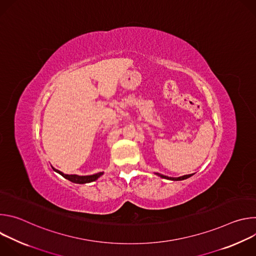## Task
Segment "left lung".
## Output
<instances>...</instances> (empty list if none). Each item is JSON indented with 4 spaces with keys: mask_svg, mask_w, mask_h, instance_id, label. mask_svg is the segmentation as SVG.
I'll list each match as a JSON object with an SVG mask.
<instances>
[{
    "mask_svg": "<svg viewBox=\"0 0 256 256\" xmlns=\"http://www.w3.org/2000/svg\"><path fill=\"white\" fill-rule=\"evenodd\" d=\"M158 176L162 177V178H165V179H169V180H184V179H186L190 176H192L194 174H188V175H184V176H180V177H168V176H165V175H162V174H159V173H156Z\"/></svg>",
    "mask_w": 256,
    "mask_h": 256,
    "instance_id": "left-lung-1",
    "label": "left lung"
}]
</instances>
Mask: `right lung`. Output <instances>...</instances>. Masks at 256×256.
<instances>
[{"instance_id": "right-lung-1", "label": "right lung", "mask_w": 256, "mask_h": 256, "mask_svg": "<svg viewBox=\"0 0 256 256\" xmlns=\"http://www.w3.org/2000/svg\"><path fill=\"white\" fill-rule=\"evenodd\" d=\"M52 169L58 172V174H60L62 177H64L66 179L74 182V184H89V182H92V181H95L97 180L102 174L103 172H99V173H96V174H93V175H86V176H80V175H76V174H64L62 172H60V170H56L52 167Z\"/></svg>"}]
</instances>
